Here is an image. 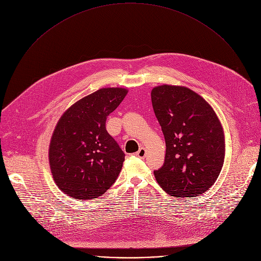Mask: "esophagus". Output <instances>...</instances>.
<instances>
[{
  "mask_svg": "<svg viewBox=\"0 0 261 261\" xmlns=\"http://www.w3.org/2000/svg\"><path fill=\"white\" fill-rule=\"evenodd\" d=\"M135 155H136L138 158H141V159L145 158V156H146V151H145V148H143V147L139 148V151H138Z\"/></svg>",
  "mask_w": 261,
  "mask_h": 261,
  "instance_id": "esophagus-1",
  "label": "esophagus"
}]
</instances>
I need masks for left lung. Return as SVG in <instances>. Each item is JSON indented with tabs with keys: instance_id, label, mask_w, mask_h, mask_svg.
<instances>
[{
	"instance_id": "left-lung-1",
	"label": "left lung",
	"mask_w": 261,
	"mask_h": 261,
	"mask_svg": "<svg viewBox=\"0 0 261 261\" xmlns=\"http://www.w3.org/2000/svg\"><path fill=\"white\" fill-rule=\"evenodd\" d=\"M166 154L154 171L162 189L174 197H195L211 188L224 162L221 123L212 106L185 87L163 85L151 93Z\"/></svg>"
}]
</instances>
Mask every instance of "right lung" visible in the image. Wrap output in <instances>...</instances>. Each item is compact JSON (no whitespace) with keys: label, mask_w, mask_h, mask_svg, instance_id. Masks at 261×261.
<instances>
[{"label":"right lung","mask_w":261,"mask_h":261,"mask_svg":"<svg viewBox=\"0 0 261 261\" xmlns=\"http://www.w3.org/2000/svg\"><path fill=\"white\" fill-rule=\"evenodd\" d=\"M127 93L122 88L100 89L73 104L58 122L49 164L56 184L68 196L97 198L118 178L125 153L105 124Z\"/></svg>","instance_id":"obj_1"}]
</instances>
